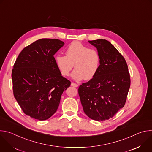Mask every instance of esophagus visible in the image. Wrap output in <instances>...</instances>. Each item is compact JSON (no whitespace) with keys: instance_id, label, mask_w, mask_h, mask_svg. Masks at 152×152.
<instances>
[{"instance_id":"obj_1","label":"esophagus","mask_w":152,"mask_h":152,"mask_svg":"<svg viewBox=\"0 0 152 152\" xmlns=\"http://www.w3.org/2000/svg\"><path fill=\"white\" fill-rule=\"evenodd\" d=\"M71 86H74V87H77V86H78V85H77V83H74V82H72V83H71Z\"/></svg>"}]
</instances>
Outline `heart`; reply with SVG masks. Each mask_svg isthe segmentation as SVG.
Returning a JSON list of instances; mask_svg holds the SVG:
<instances>
[{
    "mask_svg": "<svg viewBox=\"0 0 152 152\" xmlns=\"http://www.w3.org/2000/svg\"><path fill=\"white\" fill-rule=\"evenodd\" d=\"M64 56L56 55L55 61L61 75L67 76L74 67L72 73L73 79L79 81L83 79L90 80L97 73L100 64V56L99 52L93 48H88L78 41H74L68 46Z\"/></svg>",
    "mask_w": 152,
    "mask_h": 152,
    "instance_id": "obj_1",
    "label": "heart"
}]
</instances>
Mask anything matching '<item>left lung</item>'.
<instances>
[{
	"label": "left lung",
	"instance_id": "8db88e82",
	"mask_svg": "<svg viewBox=\"0 0 152 152\" xmlns=\"http://www.w3.org/2000/svg\"><path fill=\"white\" fill-rule=\"evenodd\" d=\"M100 56L99 69L93 78L78 89L84 113L91 119L103 121L112 118L126 103L131 85L124 57L106 39L88 41Z\"/></svg>",
	"mask_w": 152,
	"mask_h": 152
}]
</instances>
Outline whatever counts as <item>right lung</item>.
I'll return each mask as SVG.
<instances>
[{
  "mask_svg": "<svg viewBox=\"0 0 152 152\" xmlns=\"http://www.w3.org/2000/svg\"><path fill=\"white\" fill-rule=\"evenodd\" d=\"M64 45L58 39L42 38L18 56L12 70L13 93L26 115L40 121L49 118L57 111L63 91L70 86L53 56Z\"/></svg>",
  "mask_w": 152,
  "mask_h": 152,
  "instance_id": "obj_1",
  "label": "right lung"
}]
</instances>
